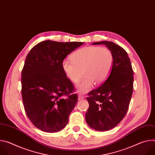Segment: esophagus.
<instances>
[{
	"instance_id": "obj_1",
	"label": "esophagus",
	"mask_w": 155,
	"mask_h": 155,
	"mask_svg": "<svg viewBox=\"0 0 155 155\" xmlns=\"http://www.w3.org/2000/svg\"><path fill=\"white\" fill-rule=\"evenodd\" d=\"M84 98V96H82V95H81V94H79V95L78 96V101H81V100H83Z\"/></svg>"
}]
</instances>
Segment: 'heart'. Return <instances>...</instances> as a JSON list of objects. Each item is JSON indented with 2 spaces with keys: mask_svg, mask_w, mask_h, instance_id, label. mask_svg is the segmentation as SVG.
<instances>
[{
  "mask_svg": "<svg viewBox=\"0 0 155 155\" xmlns=\"http://www.w3.org/2000/svg\"><path fill=\"white\" fill-rule=\"evenodd\" d=\"M71 61L64 60L61 68L71 82L76 83L82 77L81 82L76 86L77 91L85 93L94 83L100 84L108 77L112 68L114 56L104 47H85L75 51L71 56Z\"/></svg>",
  "mask_w": 155,
  "mask_h": 155,
  "instance_id": "obj_1",
  "label": "heart"
}]
</instances>
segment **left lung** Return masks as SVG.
<instances>
[{
  "instance_id": "left-lung-1",
  "label": "left lung",
  "mask_w": 155,
  "mask_h": 155,
  "mask_svg": "<svg viewBox=\"0 0 155 155\" xmlns=\"http://www.w3.org/2000/svg\"><path fill=\"white\" fill-rule=\"evenodd\" d=\"M105 45L114 56L111 71L105 81L91 91L86 99L89 103L85 120L96 130L105 131L115 127L123 119L133 91V70L126 51L112 41L94 42Z\"/></svg>"
}]
</instances>
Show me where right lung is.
Wrapping results in <instances>:
<instances>
[{
  "label": "right lung",
  "instance_id": "1",
  "mask_svg": "<svg viewBox=\"0 0 155 155\" xmlns=\"http://www.w3.org/2000/svg\"><path fill=\"white\" fill-rule=\"evenodd\" d=\"M83 42L41 41L28 53L21 74L22 97L27 116L38 129L56 132L64 129L77 103L74 85L61 63ZM68 94V98L62 96Z\"/></svg>",
  "mask_w": 155,
  "mask_h": 155
}]
</instances>
